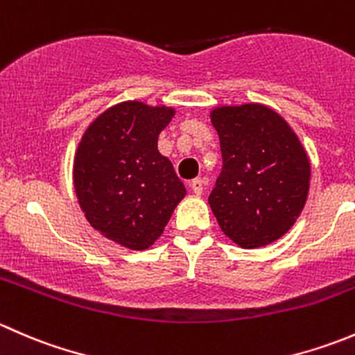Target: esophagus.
Wrapping results in <instances>:
<instances>
[{
    "label": "esophagus",
    "mask_w": 355,
    "mask_h": 355,
    "mask_svg": "<svg viewBox=\"0 0 355 355\" xmlns=\"http://www.w3.org/2000/svg\"><path fill=\"white\" fill-rule=\"evenodd\" d=\"M189 187L192 189V192H194L196 196H200V194H202V191H204V180H202V178H194V180L189 184Z\"/></svg>",
    "instance_id": "1"
}]
</instances>
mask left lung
Segmentation results:
<instances>
[{"label":"left lung","mask_w":355,"mask_h":355,"mask_svg":"<svg viewBox=\"0 0 355 355\" xmlns=\"http://www.w3.org/2000/svg\"><path fill=\"white\" fill-rule=\"evenodd\" d=\"M223 168L209 206L242 249L278 241L295 223L309 192L311 163L295 132L264 105L211 111Z\"/></svg>","instance_id":"left-lung-1"}]
</instances>
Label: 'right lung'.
<instances>
[{"mask_svg": "<svg viewBox=\"0 0 355 355\" xmlns=\"http://www.w3.org/2000/svg\"><path fill=\"white\" fill-rule=\"evenodd\" d=\"M173 108L123 101L99 114L78 142L73 187L94 230L134 250L163 234L185 187L157 151Z\"/></svg>", "mask_w": 355, "mask_h": 355, "instance_id": "obj_1", "label": "right lung"}]
</instances>
